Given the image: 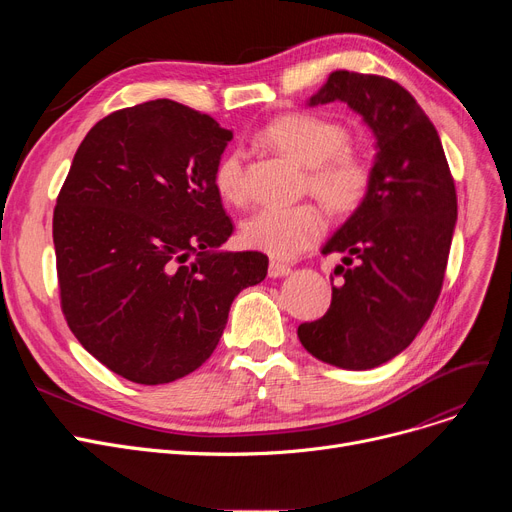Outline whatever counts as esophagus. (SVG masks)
Here are the masks:
<instances>
[{
	"label": "esophagus",
	"instance_id": "34e87169",
	"mask_svg": "<svg viewBox=\"0 0 512 512\" xmlns=\"http://www.w3.org/2000/svg\"><path fill=\"white\" fill-rule=\"evenodd\" d=\"M290 272H292L290 265L280 263V261H272L270 267H267V276H270V278H284V276H288Z\"/></svg>",
	"mask_w": 512,
	"mask_h": 512
}]
</instances>
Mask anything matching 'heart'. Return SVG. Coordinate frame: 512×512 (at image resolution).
I'll return each mask as SVG.
<instances>
[{"label":"heart","instance_id":"1","mask_svg":"<svg viewBox=\"0 0 512 512\" xmlns=\"http://www.w3.org/2000/svg\"><path fill=\"white\" fill-rule=\"evenodd\" d=\"M261 139L305 166V188L336 215L359 211L371 197L375 168L371 159L348 145V130L309 112L284 114L261 130ZM213 186L232 205L249 197L242 153L230 151L213 170ZM326 218L315 203L263 207L242 224L240 238L249 249L272 259H297L321 240Z\"/></svg>","mask_w":512,"mask_h":512}]
</instances>
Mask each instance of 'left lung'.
Here are the masks:
<instances>
[{
  "mask_svg": "<svg viewBox=\"0 0 512 512\" xmlns=\"http://www.w3.org/2000/svg\"><path fill=\"white\" fill-rule=\"evenodd\" d=\"M336 99L359 112L375 134V186L321 251L344 253L330 309L297 334L319 361L371 369L405 351L438 303L456 188L436 126L396 80L336 70L311 105Z\"/></svg>",
  "mask_w": 512,
  "mask_h": 512,
  "instance_id": "1",
  "label": "left lung"
}]
</instances>
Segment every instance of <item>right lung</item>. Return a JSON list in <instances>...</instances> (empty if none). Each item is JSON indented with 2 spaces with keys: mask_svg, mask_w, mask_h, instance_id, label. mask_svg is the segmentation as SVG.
<instances>
[{
  "mask_svg": "<svg viewBox=\"0 0 512 512\" xmlns=\"http://www.w3.org/2000/svg\"><path fill=\"white\" fill-rule=\"evenodd\" d=\"M232 132L172 99L99 120L53 209L66 324L122 378L170 384L218 346L236 294L267 257L220 253L234 226L213 186Z\"/></svg>",
  "mask_w": 512,
  "mask_h": 512,
  "instance_id": "obj_1",
  "label": "right lung"
}]
</instances>
